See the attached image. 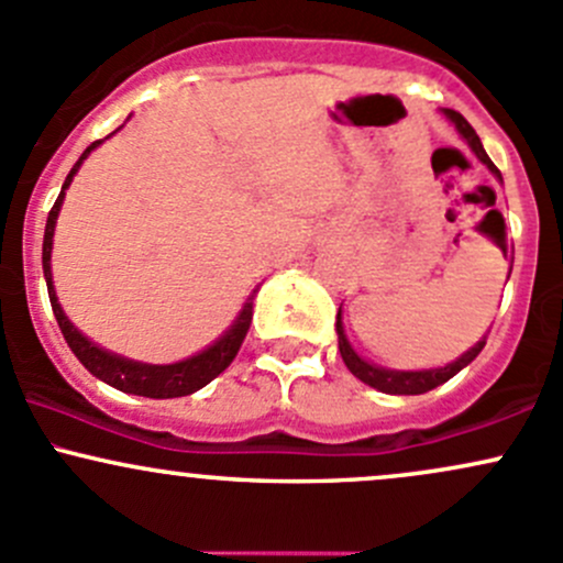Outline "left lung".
Instances as JSON below:
<instances>
[{"mask_svg": "<svg viewBox=\"0 0 563 563\" xmlns=\"http://www.w3.org/2000/svg\"><path fill=\"white\" fill-rule=\"evenodd\" d=\"M443 114H446L449 120L454 122V128L460 131L462 139L471 144L475 157H478L481 163H484L486 168H489L494 176L503 181L497 165H494L489 159V154L484 152V146H481V139L475 135L471 122H467L465 117H462L460 111H454V109H443ZM336 333H339V352H342L344 366H347L350 372L357 376V379L366 382L368 387H374V390L387 393V395H422L428 390H435L438 385H443V382L452 379L454 374H460L462 368L467 366V363H473L475 357H478V352L484 350V344H486V336H484L478 344H475V347H471L465 352V355H460L454 363H449V366H443V368H428V372H393V368H382V366H374V363L363 361V357L357 355L355 350H352V344L347 342V333H344V325H342V310H339V314H336Z\"/></svg>", "mask_w": 563, "mask_h": 563, "instance_id": "8db88e82", "label": "left lung"}]
</instances>
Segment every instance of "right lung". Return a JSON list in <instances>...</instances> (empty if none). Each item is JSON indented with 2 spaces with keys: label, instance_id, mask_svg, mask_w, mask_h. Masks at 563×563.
Here are the masks:
<instances>
[{
  "label": "right lung",
  "instance_id": "obj_1",
  "mask_svg": "<svg viewBox=\"0 0 563 563\" xmlns=\"http://www.w3.org/2000/svg\"><path fill=\"white\" fill-rule=\"evenodd\" d=\"M101 141H92L88 150L82 152V157L74 163V168L66 176L64 187H60L58 200L51 208V216H47V224H45V243H42V269H45V280H47V294H51V305H53V314L58 320V329L64 333L66 344H69L74 355L79 357L85 368L92 376H98L101 382L107 385L117 387L122 393H133V395H144V398H181V395H191L197 393L200 387H206L208 382H213L216 376L224 372L227 366L234 361L238 355L240 344H243L245 333L251 329V318H253V296L245 301L243 312L238 314V320L232 323V329L213 342L211 347L197 352V355L187 357V361H178L170 363V366H152V363H139L131 361V357H122L114 355V352L98 347L92 344L88 336H82L69 318H66L64 310L58 305V296H55L53 288V272H51V253H53V232H55V219H58L60 211V202H64L66 189H69L74 173L79 170V165L85 163V157L96 150ZM256 294V291H253Z\"/></svg>",
  "mask_w": 563,
  "mask_h": 563
}]
</instances>
